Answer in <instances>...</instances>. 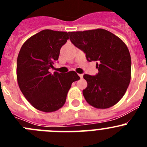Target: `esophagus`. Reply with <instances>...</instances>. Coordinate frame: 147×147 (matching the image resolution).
<instances>
[{"label": "esophagus", "mask_w": 147, "mask_h": 147, "mask_svg": "<svg viewBox=\"0 0 147 147\" xmlns=\"http://www.w3.org/2000/svg\"><path fill=\"white\" fill-rule=\"evenodd\" d=\"M79 76H80V77L81 78V79H82V78H83V74H79Z\"/></svg>", "instance_id": "34e87169"}]
</instances>
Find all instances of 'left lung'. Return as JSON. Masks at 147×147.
I'll use <instances>...</instances> for the list:
<instances>
[{"mask_svg": "<svg viewBox=\"0 0 147 147\" xmlns=\"http://www.w3.org/2000/svg\"><path fill=\"white\" fill-rule=\"evenodd\" d=\"M74 45L85 54L88 62L96 61L98 73L85 74L88 86L83 96L89 105L106 109L120 101L131 79V57L119 37L102 28L69 32Z\"/></svg>", "mask_w": 147, "mask_h": 147, "instance_id": "obj_1", "label": "left lung"}]
</instances>
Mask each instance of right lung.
Listing matches in <instances>:
<instances>
[{"label": "right lung", "instance_id": "right-lung-1", "mask_svg": "<svg viewBox=\"0 0 147 147\" xmlns=\"http://www.w3.org/2000/svg\"><path fill=\"white\" fill-rule=\"evenodd\" d=\"M68 39L67 32L42 30L28 38L18 54L19 88L29 103L42 112H54L61 108L71 84L80 79L73 71L65 74L49 72Z\"/></svg>", "mask_w": 147, "mask_h": 147}]
</instances>
